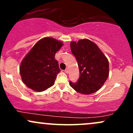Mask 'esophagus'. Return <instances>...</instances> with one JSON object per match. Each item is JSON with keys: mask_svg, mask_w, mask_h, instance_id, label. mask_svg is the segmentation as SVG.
I'll list each match as a JSON object with an SVG mask.
<instances>
[{"mask_svg": "<svg viewBox=\"0 0 133 133\" xmlns=\"http://www.w3.org/2000/svg\"><path fill=\"white\" fill-rule=\"evenodd\" d=\"M64 72L65 73H66V74H68V73H69V69L68 68L65 69L64 70Z\"/></svg>", "mask_w": 133, "mask_h": 133, "instance_id": "esophagus-1", "label": "esophagus"}]
</instances>
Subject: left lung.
Masks as SVG:
<instances>
[{"label":"left lung","instance_id":"left-lung-1","mask_svg":"<svg viewBox=\"0 0 133 133\" xmlns=\"http://www.w3.org/2000/svg\"><path fill=\"white\" fill-rule=\"evenodd\" d=\"M71 49L76 58L79 78L69 84L77 92L90 94L101 88L109 76V62L98 46L89 39L71 42Z\"/></svg>","mask_w":133,"mask_h":133}]
</instances>
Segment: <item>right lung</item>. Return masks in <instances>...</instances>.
<instances>
[{
  "mask_svg": "<svg viewBox=\"0 0 133 133\" xmlns=\"http://www.w3.org/2000/svg\"><path fill=\"white\" fill-rule=\"evenodd\" d=\"M62 45L61 41L45 37L34 45L20 66L22 81L28 88L41 92L54 84L61 71L55 54Z\"/></svg>",
  "mask_w": 133,
  "mask_h": 133,
  "instance_id": "obj_1",
  "label": "right lung"
}]
</instances>
